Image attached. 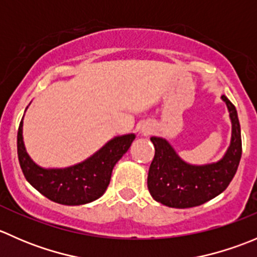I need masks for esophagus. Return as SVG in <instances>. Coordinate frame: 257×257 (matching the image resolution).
<instances>
[{
  "mask_svg": "<svg viewBox=\"0 0 257 257\" xmlns=\"http://www.w3.org/2000/svg\"><path fill=\"white\" fill-rule=\"evenodd\" d=\"M141 132H142V133H143V134H149L150 132H152V129H150L149 126H143V128L141 129Z\"/></svg>",
  "mask_w": 257,
  "mask_h": 257,
  "instance_id": "34e87169",
  "label": "esophagus"
}]
</instances>
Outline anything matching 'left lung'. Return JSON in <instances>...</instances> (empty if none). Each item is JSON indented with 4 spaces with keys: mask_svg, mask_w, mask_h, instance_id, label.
I'll use <instances>...</instances> for the list:
<instances>
[{
    "mask_svg": "<svg viewBox=\"0 0 257 257\" xmlns=\"http://www.w3.org/2000/svg\"><path fill=\"white\" fill-rule=\"evenodd\" d=\"M221 99L229 110L231 139L217 162L190 164L165 138H150L155 155L148 173V189L155 201L169 208H193L220 195L229 186L241 159V129L236 108L225 95Z\"/></svg>",
    "mask_w": 257,
    "mask_h": 257,
    "instance_id": "1",
    "label": "left lung"
}]
</instances>
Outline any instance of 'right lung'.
Returning <instances> with one entry per match:
<instances>
[{
    "label": "right lung",
    "instance_id": "right-lung-1",
    "mask_svg": "<svg viewBox=\"0 0 257 257\" xmlns=\"http://www.w3.org/2000/svg\"><path fill=\"white\" fill-rule=\"evenodd\" d=\"M136 134L114 137L78 164L43 168L28 155L23 142V118L17 133V154L28 183L42 195L62 205H83L99 199L109 185L114 165L128 152Z\"/></svg>",
    "mask_w": 257,
    "mask_h": 257
}]
</instances>
